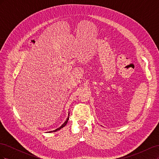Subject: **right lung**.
Returning <instances> with one entry per match:
<instances>
[{
  "label": "right lung",
  "mask_w": 159,
  "mask_h": 159,
  "mask_svg": "<svg viewBox=\"0 0 159 159\" xmlns=\"http://www.w3.org/2000/svg\"><path fill=\"white\" fill-rule=\"evenodd\" d=\"M68 120H69V117H68V119H66V121L62 124V125L61 126V127H60L59 128H57V129H56V130H54V131H49V133H52V132H56V131H58V130H60V129H61L62 127H64L65 125H66V124H67V123H68Z\"/></svg>",
  "instance_id": "obj_1"
}]
</instances>
